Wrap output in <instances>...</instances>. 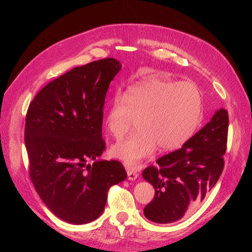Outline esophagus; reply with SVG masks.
Segmentation results:
<instances>
[{
    "label": "esophagus",
    "instance_id": "1",
    "mask_svg": "<svg viewBox=\"0 0 252 252\" xmlns=\"http://www.w3.org/2000/svg\"><path fill=\"white\" fill-rule=\"evenodd\" d=\"M127 175H128V180L129 181H134L136 180V178L139 177V173L134 171V170H131V169H127Z\"/></svg>",
    "mask_w": 252,
    "mask_h": 252
}]
</instances>
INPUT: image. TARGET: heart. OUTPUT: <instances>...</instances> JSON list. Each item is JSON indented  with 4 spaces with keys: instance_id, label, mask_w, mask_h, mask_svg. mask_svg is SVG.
I'll list each match as a JSON object with an SVG mask.
<instances>
[{
    "instance_id": "b5f03b06",
    "label": "heart",
    "mask_w": 252,
    "mask_h": 252,
    "mask_svg": "<svg viewBox=\"0 0 252 252\" xmlns=\"http://www.w3.org/2000/svg\"><path fill=\"white\" fill-rule=\"evenodd\" d=\"M203 119L201 91L189 82L150 79L117 96L106 114V126L120 140L138 121L139 131L113 145L111 154L126 166L136 168L154 155L158 145L170 151L182 147Z\"/></svg>"
}]
</instances>
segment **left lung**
Instances as JSON below:
<instances>
[{
    "mask_svg": "<svg viewBox=\"0 0 252 252\" xmlns=\"http://www.w3.org/2000/svg\"><path fill=\"white\" fill-rule=\"evenodd\" d=\"M227 133L228 112L220 108L181 149L158 158L157 167L144 169V180L156 191L144 216L151 222L169 224L194 210L223 171Z\"/></svg>",
    "mask_w": 252,
    "mask_h": 252,
    "instance_id": "1",
    "label": "left lung"
}]
</instances>
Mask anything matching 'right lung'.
<instances>
[{"mask_svg": "<svg viewBox=\"0 0 252 252\" xmlns=\"http://www.w3.org/2000/svg\"><path fill=\"white\" fill-rule=\"evenodd\" d=\"M121 68L111 58L75 67L48 83L28 107L25 145L30 179L45 205L67 223L96 220L108 189L127 178L119 161L97 159L105 150L106 94Z\"/></svg>", "mask_w": 252, "mask_h": 252, "instance_id": "right-lung-1", "label": "right lung"}]
</instances>
